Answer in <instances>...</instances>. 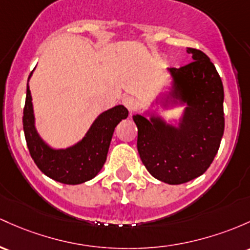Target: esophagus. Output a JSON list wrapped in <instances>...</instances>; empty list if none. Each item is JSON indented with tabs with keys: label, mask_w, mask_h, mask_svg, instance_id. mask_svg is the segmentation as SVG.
<instances>
[{
	"label": "esophagus",
	"mask_w": 250,
	"mask_h": 250,
	"mask_svg": "<svg viewBox=\"0 0 250 250\" xmlns=\"http://www.w3.org/2000/svg\"><path fill=\"white\" fill-rule=\"evenodd\" d=\"M122 104L128 109L129 111L135 110L138 108V101L133 97H125L122 100Z\"/></svg>",
	"instance_id": "obj_1"
}]
</instances>
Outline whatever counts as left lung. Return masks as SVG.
<instances>
[{"instance_id": "8db88e82", "label": "left lung", "mask_w": 250, "mask_h": 250, "mask_svg": "<svg viewBox=\"0 0 250 250\" xmlns=\"http://www.w3.org/2000/svg\"><path fill=\"white\" fill-rule=\"evenodd\" d=\"M193 62L167 68L168 90L155 103L168 110L183 108L179 119L159 115L153 109L133 115L138 127V150L142 164L155 179L179 185L209 168L224 131V91L221 77L209 57L186 48Z\"/></svg>"}]
</instances>
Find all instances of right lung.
<instances>
[{"label": "right lung", "mask_w": 250, "mask_h": 250, "mask_svg": "<svg viewBox=\"0 0 250 250\" xmlns=\"http://www.w3.org/2000/svg\"><path fill=\"white\" fill-rule=\"evenodd\" d=\"M32 75L33 72L28 82ZM127 117L128 110L123 105L108 109L98 115L84 138L77 144L66 148H54L38 133L31 90L27 83L22 119L27 147L35 165L56 182L77 185L95 178L105 163L115 128Z\"/></svg>", "instance_id": "obj_1"}]
</instances>
